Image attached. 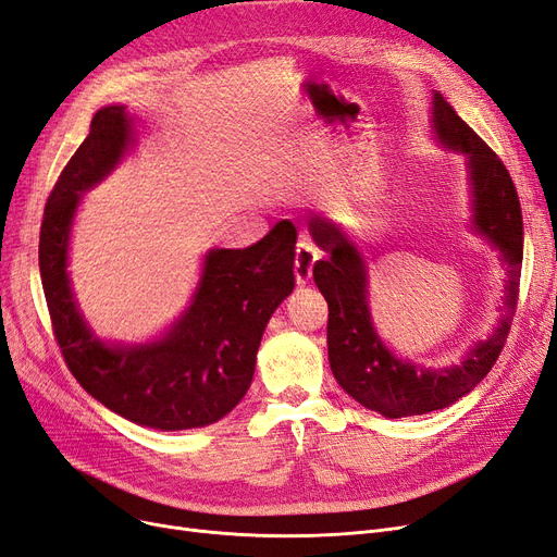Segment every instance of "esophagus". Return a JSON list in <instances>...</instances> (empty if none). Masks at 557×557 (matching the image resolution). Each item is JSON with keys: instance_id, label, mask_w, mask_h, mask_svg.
I'll return each mask as SVG.
<instances>
[{"instance_id": "obj_1", "label": "esophagus", "mask_w": 557, "mask_h": 557, "mask_svg": "<svg viewBox=\"0 0 557 557\" xmlns=\"http://www.w3.org/2000/svg\"><path fill=\"white\" fill-rule=\"evenodd\" d=\"M319 259V247L310 238H300L296 243V280L305 284L312 277V265Z\"/></svg>"}]
</instances>
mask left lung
<instances>
[{
  "label": "left lung",
  "instance_id": "1",
  "mask_svg": "<svg viewBox=\"0 0 557 557\" xmlns=\"http://www.w3.org/2000/svg\"><path fill=\"white\" fill-rule=\"evenodd\" d=\"M434 126L449 149L468 156L472 181V224L488 243L503 252L507 265L505 319L491 337L449 369H422L397 360L379 339L367 307V273L356 245L339 226L314 218L310 232L325 259L314 263V282L327 300V360L337 383L358 404L385 418L424 416L468 395L496 364L507 342L511 317L517 314L521 263H523V218L513 181L488 144L434 94Z\"/></svg>",
  "mask_w": 557,
  "mask_h": 557
}]
</instances>
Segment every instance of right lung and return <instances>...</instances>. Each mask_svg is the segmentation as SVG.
<instances>
[{
  "instance_id": "right-lung-1",
  "label": "right lung",
  "mask_w": 557,
  "mask_h": 557,
  "mask_svg": "<svg viewBox=\"0 0 557 557\" xmlns=\"http://www.w3.org/2000/svg\"><path fill=\"white\" fill-rule=\"evenodd\" d=\"M131 131L126 108L98 110L48 197L38 265L52 333L77 383L121 418L162 431L213 424L245 397L265 323L294 292L298 232L282 220L245 250H211L195 302L168 335L131 348L102 344L71 294L69 236L79 195L114 170Z\"/></svg>"
}]
</instances>
